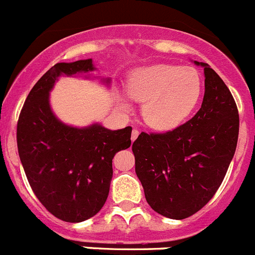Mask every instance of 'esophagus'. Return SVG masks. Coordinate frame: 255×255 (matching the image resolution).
I'll use <instances>...</instances> for the list:
<instances>
[{
    "label": "esophagus",
    "mask_w": 255,
    "mask_h": 255,
    "mask_svg": "<svg viewBox=\"0 0 255 255\" xmlns=\"http://www.w3.org/2000/svg\"><path fill=\"white\" fill-rule=\"evenodd\" d=\"M138 135H139V131H138V130H136V129L132 130V131H131V141H134L135 139L138 138Z\"/></svg>",
    "instance_id": "obj_1"
}]
</instances>
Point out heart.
I'll list each match as a JSON object with an SVG mask.
<instances>
[{"instance_id": "1", "label": "heart", "mask_w": 255, "mask_h": 255, "mask_svg": "<svg viewBox=\"0 0 255 255\" xmlns=\"http://www.w3.org/2000/svg\"><path fill=\"white\" fill-rule=\"evenodd\" d=\"M128 94L143 105L144 121L152 129L167 131L181 125L197 108L203 80L194 67L157 64L135 70L128 80ZM121 106L129 107L120 97Z\"/></svg>"}]
</instances>
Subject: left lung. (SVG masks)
<instances>
[{"instance_id":"left-lung-1","label":"left lung","mask_w":255,"mask_h":255,"mask_svg":"<svg viewBox=\"0 0 255 255\" xmlns=\"http://www.w3.org/2000/svg\"><path fill=\"white\" fill-rule=\"evenodd\" d=\"M204 67L203 102L188 123L167 132H141L132 143L135 172L153 211L184 220L216 194L235 154L239 112L224 80Z\"/></svg>"}]
</instances>
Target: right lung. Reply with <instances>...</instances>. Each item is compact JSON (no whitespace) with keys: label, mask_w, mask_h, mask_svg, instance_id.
Returning <instances> with one entry per match:
<instances>
[{"label":"right lung","mask_w":255,"mask_h":255,"mask_svg":"<svg viewBox=\"0 0 255 255\" xmlns=\"http://www.w3.org/2000/svg\"><path fill=\"white\" fill-rule=\"evenodd\" d=\"M94 69L92 58L52 66L28 94L17 121V150L30 188L47 211L66 222H82L101 211L110 191L112 159L131 144L130 126L74 128L52 112L49 92L56 80Z\"/></svg>","instance_id":"1"}]
</instances>
